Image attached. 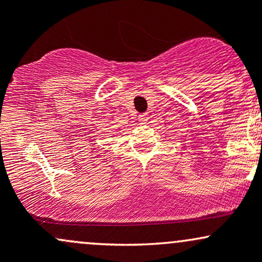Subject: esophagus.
Wrapping results in <instances>:
<instances>
[{
  "label": "esophagus",
  "mask_w": 262,
  "mask_h": 262,
  "mask_svg": "<svg viewBox=\"0 0 262 262\" xmlns=\"http://www.w3.org/2000/svg\"><path fill=\"white\" fill-rule=\"evenodd\" d=\"M148 114L146 113H143V114H139V122L141 123V124H144V123H146V121H148Z\"/></svg>",
  "instance_id": "34e87169"
}]
</instances>
